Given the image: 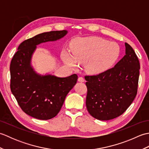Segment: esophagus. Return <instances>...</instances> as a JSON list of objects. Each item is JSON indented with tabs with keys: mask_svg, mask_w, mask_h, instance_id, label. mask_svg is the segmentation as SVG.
Here are the masks:
<instances>
[{
	"mask_svg": "<svg viewBox=\"0 0 149 149\" xmlns=\"http://www.w3.org/2000/svg\"><path fill=\"white\" fill-rule=\"evenodd\" d=\"M78 81L79 82H84V79L83 77H79L78 78Z\"/></svg>",
	"mask_w": 149,
	"mask_h": 149,
	"instance_id": "esophagus-1",
	"label": "esophagus"
}]
</instances>
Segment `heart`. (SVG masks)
Returning a JSON list of instances; mask_svg holds the SVG:
<instances>
[{"label":"heart","instance_id":"heart-1","mask_svg":"<svg viewBox=\"0 0 149 149\" xmlns=\"http://www.w3.org/2000/svg\"><path fill=\"white\" fill-rule=\"evenodd\" d=\"M70 48L72 55L66 50L62 52L63 62L73 68L78 63L86 62V70L92 74L107 70L120 55L118 44L99 37L77 38L72 41Z\"/></svg>","mask_w":149,"mask_h":149}]
</instances>
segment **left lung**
<instances>
[{
	"label": "left lung",
	"mask_w": 149,
	"mask_h": 149,
	"mask_svg": "<svg viewBox=\"0 0 149 149\" xmlns=\"http://www.w3.org/2000/svg\"><path fill=\"white\" fill-rule=\"evenodd\" d=\"M125 45V55L114 67L84 77L86 108L97 120H109L122 115L136 96L140 62L131 45Z\"/></svg>",
	"instance_id": "1"
}]
</instances>
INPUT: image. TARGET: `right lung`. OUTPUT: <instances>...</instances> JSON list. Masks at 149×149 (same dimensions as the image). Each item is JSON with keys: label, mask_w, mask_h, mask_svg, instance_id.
<instances>
[{"label": "right lung", "mask_w": 149, "mask_h": 149, "mask_svg": "<svg viewBox=\"0 0 149 149\" xmlns=\"http://www.w3.org/2000/svg\"><path fill=\"white\" fill-rule=\"evenodd\" d=\"M66 34V30L54 31L25 40L11 59V92L22 111L33 118L45 120L56 116L66 96L77 83V74L67 77L41 75L36 74L31 65L37 45L58 40Z\"/></svg>", "instance_id": "1"}]
</instances>
